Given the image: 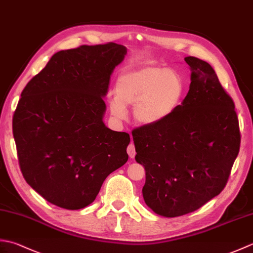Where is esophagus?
<instances>
[{"label":"esophagus","instance_id":"1","mask_svg":"<svg viewBox=\"0 0 253 253\" xmlns=\"http://www.w3.org/2000/svg\"><path fill=\"white\" fill-rule=\"evenodd\" d=\"M127 153H128V155H129V157L132 159V158H135V155H136V149H135V144L132 143V137H131V143L129 144V146L127 147Z\"/></svg>","mask_w":253,"mask_h":253}]
</instances>
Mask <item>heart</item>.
<instances>
[{"label": "heart", "mask_w": 253, "mask_h": 253, "mask_svg": "<svg viewBox=\"0 0 253 253\" xmlns=\"http://www.w3.org/2000/svg\"><path fill=\"white\" fill-rule=\"evenodd\" d=\"M186 92V82L176 69L155 64L130 67L120 74L115 95L107 100L111 114L123 120L127 104L133 103V116L144 125L166 120L177 110Z\"/></svg>", "instance_id": "obj_1"}]
</instances>
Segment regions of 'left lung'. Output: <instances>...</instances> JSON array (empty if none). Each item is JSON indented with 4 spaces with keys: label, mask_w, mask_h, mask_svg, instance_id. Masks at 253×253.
Here are the masks:
<instances>
[{
    "label": "left lung",
    "mask_w": 253,
    "mask_h": 253,
    "mask_svg": "<svg viewBox=\"0 0 253 253\" xmlns=\"http://www.w3.org/2000/svg\"><path fill=\"white\" fill-rule=\"evenodd\" d=\"M189 91L166 120L132 130L146 169L142 195L159 215L196 211L226 186L240 148L235 103L209 63L187 56Z\"/></svg>",
    "instance_id": "8db88e82"
}]
</instances>
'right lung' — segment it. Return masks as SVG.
<instances>
[{
    "instance_id": "add662e5",
    "label": "right lung",
    "mask_w": 253,
    "mask_h": 253,
    "mask_svg": "<svg viewBox=\"0 0 253 253\" xmlns=\"http://www.w3.org/2000/svg\"><path fill=\"white\" fill-rule=\"evenodd\" d=\"M126 53L114 42L60 51L21 92L13 116L20 170L56 207L89 206L127 162L129 135L103 123V96Z\"/></svg>"
}]
</instances>
